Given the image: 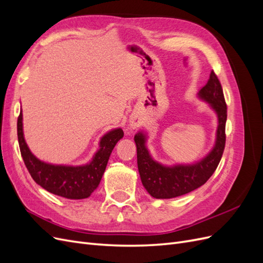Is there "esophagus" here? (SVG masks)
Returning a JSON list of instances; mask_svg holds the SVG:
<instances>
[{
  "mask_svg": "<svg viewBox=\"0 0 263 263\" xmlns=\"http://www.w3.org/2000/svg\"><path fill=\"white\" fill-rule=\"evenodd\" d=\"M130 124V127L133 129H135V128H138V127H140L141 126V121H140V118H137V117H134V118H132L130 119V122H129Z\"/></svg>",
  "mask_w": 263,
  "mask_h": 263,
  "instance_id": "esophagus-1",
  "label": "esophagus"
}]
</instances>
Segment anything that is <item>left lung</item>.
<instances>
[{
  "label": "left lung",
  "instance_id": "left-lung-1",
  "mask_svg": "<svg viewBox=\"0 0 263 263\" xmlns=\"http://www.w3.org/2000/svg\"><path fill=\"white\" fill-rule=\"evenodd\" d=\"M200 97L208 101L218 115L216 145L211 154L193 165L163 166L151 159L145 147V136L137 134V164L142 185L156 198H172L187 194L205 184L216 170L225 149L227 105L224 92L216 73L212 70L208 83L200 91Z\"/></svg>",
  "mask_w": 263,
  "mask_h": 263
}]
</instances>
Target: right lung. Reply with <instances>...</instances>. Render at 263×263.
<instances>
[{"label": "right lung", "instance_id": "1", "mask_svg": "<svg viewBox=\"0 0 263 263\" xmlns=\"http://www.w3.org/2000/svg\"><path fill=\"white\" fill-rule=\"evenodd\" d=\"M22 112L17 118V137L24 163L37 184L48 192L70 200H82L89 197L100 184L106 164L117 141L124 136L118 128L106 134L101 139L100 150L93 160L82 166L52 165L45 163L30 153L23 136Z\"/></svg>", "mask_w": 263, "mask_h": 263}]
</instances>
